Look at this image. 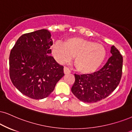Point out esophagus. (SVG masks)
I'll use <instances>...</instances> for the list:
<instances>
[{"instance_id": "obj_1", "label": "esophagus", "mask_w": 132, "mask_h": 132, "mask_svg": "<svg viewBox=\"0 0 132 132\" xmlns=\"http://www.w3.org/2000/svg\"><path fill=\"white\" fill-rule=\"evenodd\" d=\"M63 71H64L65 74H69L70 73H71V71L67 67H64V69H63Z\"/></svg>"}]
</instances>
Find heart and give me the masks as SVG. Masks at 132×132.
<instances>
[{
    "instance_id": "heart-1",
    "label": "heart",
    "mask_w": 132,
    "mask_h": 132,
    "mask_svg": "<svg viewBox=\"0 0 132 132\" xmlns=\"http://www.w3.org/2000/svg\"><path fill=\"white\" fill-rule=\"evenodd\" d=\"M52 54L60 63L69 62L75 57L74 64L83 74L95 72L105 60L106 51L103 45L79 37L67 39L64 44L56 42L52 46Z\"/></svg>"
}]
</instances>
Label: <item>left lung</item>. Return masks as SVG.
I'll return each mask as SVG.
<instances>
[{
  "instance_id": "left-lung-1",
  "label": "left lung",
  "mask_w": 132,
  "mask_h": 132,
  "mask_svg": "<svg viewBox=\"0 0 132 132\" xmlns=\"http://www.w3.org/2000/svg\"><path fill=\"white\" fill-rule=\"evenodd\" d=\"M112 56L100 70L92 74H75V81L71 92L79 100L95 103L105 98L119 84L122 73L123 57L114 46Z\"/></svg>"
}]
</instances>
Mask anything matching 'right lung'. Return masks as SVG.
<instances>
[{
	"label": "right lung",
	"mask_w": 132,
	"mask_h": 132,
	"mask_svg": "<svg viewBox=\"0 0 132 132\" xmlns=\"http://www.w3.org/2000/svg\"><path fill=\"white\" fill-rule=\"evenodd\" d=\"M52 45L51 33L46 29H41L21 35L11 50V81L29 98H46L64 75L63 67L50 56Z\"/></svg>",
	"instance_id": "right-lung-1"
}]
</instances>
